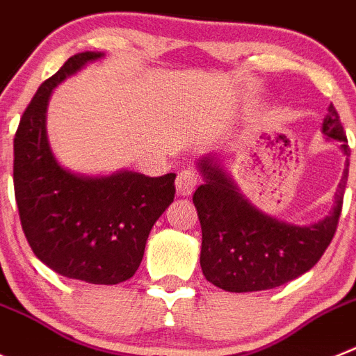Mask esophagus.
I'll return each mask as SVG.
<instances>
[{
	"label": "esophagus",
	"instance_id": "obj_1",
	"mask_svg": "<svg viewBox=\"0 0 356 356\" xmlns=\"http://www.w3.org/2000/svg\"><path fill=\"white\" fill-rule=\"evenodd\" d=\"M198 184V175L193 168H186V170L179 172L177 179H175V190L182 197H188L195 191Z\"/></svg>",
	"mask_w": 356,
	"mask_h": 356
}]
</instances>
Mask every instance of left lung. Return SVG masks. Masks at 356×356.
<instances>
[{
  "label": "left lung",
  "mask_w": 356,
  "mask_h": 356,
  "mask_svg": "<svg viewBox=\"0 0 356 356\" xmlns=\"http://www.w3.org/2000/svg\"><path fill=\"white\" fill-rule=\"evenodd\" d=\"M323 133L350 147L334 104L323 120ZM348 166L339 182L332 213L312 225H293L262 213L239 193L230 175L214 158L198 163L204 184L193 193L202 227L200 266L211 284L229 293L266 291L294 280L316 266L337 230L342 211Z\"/></svg>",
  "instance_id": "obj_1"
}]
</instances>
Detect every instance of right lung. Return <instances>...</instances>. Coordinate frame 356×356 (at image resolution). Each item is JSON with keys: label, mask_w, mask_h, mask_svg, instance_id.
Returning a JSON list of instances; mask_svg holds the SVG:
<instances>
[{"label": "right lung", "mask_w": 356, "mask_h": 356, "mask_svg": "<svg viewBox=\"0 0 356 356\" xmlns=\"http://www.w3.org/2000/svg\"><path fill=\"white\" fill-rule=\"evenodd\" d=\"M101 56H70L33 95L15 131L14 190L24 236L44 264L62 277L115 286L138 270L150 229L174 202L175 174L86 177L58 165L46 134L51 92Z\"/></svg>", "instance_id": "obj_1"}]
</instances>
